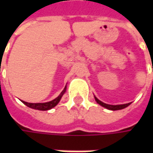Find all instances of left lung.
I'll list each match as a JSON object with an SVG mask.
<instances>
[{
  "label": "left lung",
  "instance_id": "8db88e82",
  "mask_svg": "<svg viewBox=\"0 0 153 153\" xmlns=\"http://www.w3.org/2000/svg\"><path fill=\"white\" fill-rule=\"evenodd\" d=\"M94 99H95V101L100 105L101 106L105 107V108L108 109V110H111V111H117V110H122V109L126 108L127 106H128L131 103H128V104H123V105H108V104H105V103L100 101L99 99L94 96Z\"/></svg>",
  "mask_w": 153,
  "mask_h": 153
}]
</instances>
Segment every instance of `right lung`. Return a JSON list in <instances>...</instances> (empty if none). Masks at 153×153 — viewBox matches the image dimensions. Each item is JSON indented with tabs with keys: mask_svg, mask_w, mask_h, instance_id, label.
I'll return each instance as SVG.
<instances>
[{
	"mask_svg": "<svg viewBox=\"0 0 153 153\" xmlns=\"http://www.w3.org/2000/svg\"><path fill=\"white\" fill-rule=\"evenodd\" d=\"M66 91V86L65 87L64 90L60 93V94L58 96L57 98H55L54 100H51L49 102H45V103H29L25 102L24 100H21L22 102L24 103L25 105H27L28 107L30 108L35 109V110H39V111H48V110H50V109L53 108L54 106H56L59 102L60 101L62 96L64 95V94Z\"/></svg>",
	"mask_w": 153,
	"mask_h": 153,
	"instance_id": "right-lung-1",
	"label": "right lung"
}]
</instances>
